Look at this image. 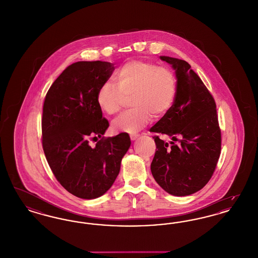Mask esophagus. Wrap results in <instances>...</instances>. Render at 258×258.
Returning a JSON list of instances; mask_svg holds the SVG:
<instances>
[{"mask_svg": "<svg viewBox=\"0 0 258 258\" xmlns=\"http://www.w3.org/2000/svg\"><path fill=\"white\" fill-rule=\"evenodd\" d=\"M139 137V134H131V139L133 140V141H134V140H136L137 138Z\"/></svg>", "mask_w": 258, "mask_h": 258, "instance_id": "1", "label": "esophagus"}]
</instances>
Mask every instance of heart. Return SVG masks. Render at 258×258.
<instances>
[{"label": "heart", "instance_id": "obj_1", "mask_svg": "<svg viewBox=\"0 0 258 258\" xmlns=\"http://www.w3.org/2000/svg\"><path fill=\"white\" fill-rule=\"evenodd\" d=\"M117 87L103 83L97 93V103L104 113H118L131 98L134 108L122 114L113 122L114 131L133 134L144 127L151 119L161 118L175 103L177 83L175 74L154 63L132 60L114 75Z\"/></svg>", "mask_w": 258, "mask_h": 258}]
</instances>
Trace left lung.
Wrapping results in <instances>:
<instances>
[{
  "label": "left lung",
  "mask_w": 258,
  "mask_h": 258,
  "mask_svg": "<svg viewBox=\"0 0 258 258\" xmlns=\"http://www.w3.org/2000/svg\"><path fill=\"white\" fill-rule=\"evenodd\" d=\"M175 70V103L150 130L172 138L154 137L156 151L151 164L155 181L174 196L191 195L209 181L221 153V131L216 103L200 77L185 61L162 55Z\"/></svg>",
  "instance_id": "obj_1"
}]
</instances>
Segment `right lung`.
Masks as SVG:
<instances>
[{"label":"right lung","mask_w":258,"mask_h":258,"mask_svg":"<svg viewBox=\"0 0 258 258\" xmlns=\"http://www.w3.org/2000/svg\"><path fill=\"white\" fill-rule=\"evenodd\" d=\"M105 61H79L68 66L46 95L42 145L56 179L74 196H103L119 175L131 147L127 134L103 138L109 126L97 103L99 88L114 71ZM101 138L95 147L90 139Z\"/></svg>","instance_id":"1"}]
</instances>
